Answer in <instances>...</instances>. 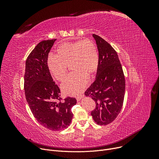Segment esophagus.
Returning a JSON list of instances; mask_svg holds the SVG:
<instances>
[{
	"label": "esophagus",
	"mask_w": 159,
	"mask_h": 159,
	"mask_svg": "<svg viewBox=\"0 0 159 159\" xmlns=\"http://www.w3.org/2000/svg\"><path fill=\"white\" fill-rule=\"evenodd\" d=\"M84 97V95H80V96H78V97H76V99H77V101H79L82 98V97Z\"/></svg>",
	"instance_id": "obj_1"
}]
</instances>
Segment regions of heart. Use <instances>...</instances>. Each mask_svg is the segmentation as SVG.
I'll return each instance as SVG.
<instances>
[{
    "label": "heart",
    "instance_id": "obj_1",
    "mask_svg": "<svg viewBox=\"0 0 159 159\" xmlns=\"http://www.w3.org/2000/svg\"><path fill=\"white\" fill-rule=\"evenodd\" d=\"M47 65L49 72L59 81L65 79L70 66L73 72L62 83V90L68 95L81 93L99 66V54L93 40L84 39L64 43L57 48L56 55L49 56Z\"/></svg>",
    "mask_w": 159,
    "mask_h": 159
}]
</instances>
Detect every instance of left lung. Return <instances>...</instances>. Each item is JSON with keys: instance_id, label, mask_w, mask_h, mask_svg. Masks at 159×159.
Masks as SVG:
<instances>
[{"instance_id": "obj_1", "label": "left lung", "mask_w": 159, "mask_h": 159, "mask_svg": "<svg viewBox=\"0 0 159 159\" xmlns=\"http://www.w3.org/2000/svg\"><path fill=\"white\" fill-rule=\"evenodd\" d=\"M99 54V66L95 80L85 91L91 97L96 107L91 111L94 121L98 125H107L118 116L123 105L125 78L117 53L113 47L101 37L93 34Z\"/></svg>"}]
</instances>
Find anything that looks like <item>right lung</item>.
Instances as JSON below:
<instances>
[{"label":"right lung","mask_w":159,"mask_h":159,"mask_svg":"<svg viewBox=\"0 0 159 159\" xmlns=\"http://www.w3.org/2000/svg\"><path fill=\"white\" fill-rule=\"evenodd\" d=\"M57 39L43 40L33 49L26 61L24 91L27 102L36 120L52 131L69 126L75 98L61 101V90L53 81L47 65L48 53Z\"/></svg>","instance_id":"obj_1"}]
</instances>
